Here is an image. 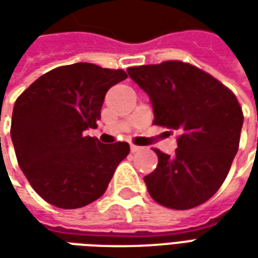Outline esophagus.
<instances>
[{"label": "esophagus", "mask_w": 258, "mask_h": 258, "mask_svg": "<svg viewBox=\"0 0 258 258\" xmlns=\"http://www.w3.org/2000/svg\"><path fill=\"white\" fill-rule=\"evenodd\" d=\"M130 149H131V152H133V153H135V152H140L142 148H141V146H137V145H131L130 146Z\"/></svg>", "instance_id": "34e87169"}]
</instances>
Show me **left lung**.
I'll use <instances>...</instances> for the list:
<instances>
[{
	"label": "left lung",
	"instance_id": "8db88e82",
	"mask_svg": "<svg viewBox=\"0 0 258 258\" xmlns=\"http://www.w3.org/2000/svg\"><path fill=\"white\" fill-rule=\"evenodd\" d=\"M149 96L156 125L178 131L174 156L156 152V170L144 177L157 203L188 210L205 203L227 178L239 148L243 113L232 91L179 60L127 69Z\"/></svg>",
	"mask_w": 258,
	"mask_h": 258
}]
</instances>
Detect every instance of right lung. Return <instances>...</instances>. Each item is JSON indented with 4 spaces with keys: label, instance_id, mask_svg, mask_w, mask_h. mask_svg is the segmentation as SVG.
<instances>
[{
    "label": "right lung",
    "instance_id": "obj_1",
    "mask_svg": "<svg viewBox=\"0 0 258 258\" xmlns=\"http://www.w3.org/2000/svg\"><path fill=\"white\" fill-rule=\"evenodd\" d=\"M125 79L124 70L92 63L60 66L16 99L11 124L16 159L45 202L79 209L105 194L130 146L101 144L85 130L96 127L107 90Z\"/></svg>",
    "mask_w": 258,
    "mask_h": 258
}]
</instances>
